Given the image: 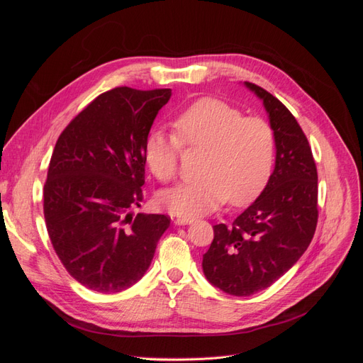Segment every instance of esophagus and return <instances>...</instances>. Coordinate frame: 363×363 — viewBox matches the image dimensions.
<instances>
[{"mask_svg": "<svg viewBox=\"0 0 363 363\" xmlns=\"http://www.w3.org/2000/svg\"><path fill=\"white\" fill-rule=\"evenodd\" d=\"M196 221L195 216H179L174 219V223L177 225H186V224H192Z\"/></svg>", "mask_w": 363, "mask_h": 363, "instance_id": "34e87169", "label": "esophagus"}]
</instances>
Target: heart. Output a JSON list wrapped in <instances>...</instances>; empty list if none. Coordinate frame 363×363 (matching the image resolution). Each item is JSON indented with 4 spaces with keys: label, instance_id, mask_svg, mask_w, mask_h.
<instances>
[{
    "label": "heart",
    "instance_id": "1",
    "mask_svg": "<svg viewBox=\"0 0 363 363\" xmlns=\"http://www.w3.org/2000/svg\"><path fill=\"white\" fill-rule=\"evenodd\" d=\"M174 128L175 135L152 130L145 140L144 159L157 180L175 177L183 145L204 150L200 177L160 196L174 215L208 213L227 199L245 204L265 188L276 157V135L267 119L244 116L216 98H201L175 118Z\"/></svg>",
    "mask_w": 363,
    "mask_h": 363
}]
</instances>
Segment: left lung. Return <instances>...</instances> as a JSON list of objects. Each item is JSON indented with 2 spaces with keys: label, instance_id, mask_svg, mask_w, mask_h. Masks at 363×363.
Here are the masks:
<instances>
[{
  "label": "left lung",
  "instance_id": "8db88e82",
  "mask_svg": "<svg viewBox=\"0 0 363 363\" xmlns=\"http://www.w3.org/2000/svg\"><path fill=\"white\" fill-rule=\"evenodd\" d=\"M265 106L276 135V167L256 201L232 224L213 225L203 271L235 296L269 288L309 247L318 223V172L309 142L286 106L245 82Z\"/></svg>",
  "mask_w": 363,
  "mask_h": 363
}]
</instances>
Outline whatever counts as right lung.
I'll return each mask as SVG.
<instances>
[{"mask_svg": "<svg viewBox=\"0 0 363 363\" xmlns=\"http://www.w3.org/2000/svg\"><path fill=\"white\" fill-rule=\"evenodd\" d=\"M171 89L123 86L98 95L62 131L43 186V216L63 267L83 286L116 294L142 279L167 215H133L144 145Z\"/></svg>", "mask_w": 363, "mask_h": 363, "instance_id": "1", "label": "right lung"}]
</instances>
